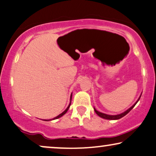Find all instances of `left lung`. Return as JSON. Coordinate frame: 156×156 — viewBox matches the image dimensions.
Wrapping results in <instances>:
<instances>
[{"label": "left lung", "instance_id": "8db88e82", "mask_svg": "<svg viewBox=\"0 0 156 156\" xmlns=\"http://www.w3.org/2000/svg\"><path fill=\"white\" fill-rule=\"evenodd\" d=\"M140 97H141V95H140V97H139V98L138 99V101H137L130 108H128L127 111H126L125 112H123V113H120V114H118V115H107V114H105V113H101V112L98 111L95 108H94V111L95 112V113H96L98 115L100 116V117H101V118H104V119H107V120H118V119H120V118H123V116H125L126 115H127V114L129 113V112L131 111L135 105H136V103H138L139 100H140Z\"/></svg>", "mask_w": 156, "mask_h": 156}]
</instances>
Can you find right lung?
Wrapping results in <instances>:
<instances>
[{
	"instance_id": "right-lung-1",
	"label": "right lung",
	"mask_w": 156,
	"mask_h": 156,
	"mask_svg": "<svg viewBox=\"0 0 156 156\" xmlns=\"http://www.w3.org/2000/svg\"><path fill=\"white\" fill-rule=\"evenodd\" d=\"M71 99H72V94L70 95V104L68 105V108H66L65 111H64L63 113H61L60 114V115H58V116H56V117H55L54 118H53V119H50V120H45V121H48V120H55V119H58V118H61V117H62V116H63L64 114H66V112L68 111V110L69 109V108H70V103H71Z\"/></svg>"
}]
</instances>
